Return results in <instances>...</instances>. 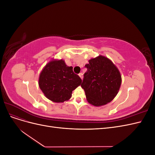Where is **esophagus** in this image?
Wrapping results in <instances>:
<instances>
[{
  "mask_svg": "<svg viewBox=\"0 0 155 155\" xmlns=\"http://www.w3.org/2000/svg\"><path fill=\"white\" fill-rule=\"evenodd\" d=\"M79 76L81 78V79H82L83 78V74L82 73H79Z\"/></svg>",
  "mask_w": 155,
  "mask_h": 155,
  "instance_id": "34e87169",
  "label": "esophagus"
}]
</instances>
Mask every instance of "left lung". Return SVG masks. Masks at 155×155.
<instances>
[{"label":"left lung","instance_id":"1","mask_svg":"<svg viewBox=\"0 0 155 155\" xmlns=\"http://www.w3.org/2000/svg\"><path fill=\"white\" fill-rule=\"evenodd\" d=\"M87 68L81 85L87 100L91 105L100 107L107 104L118 94L121 83L119 70L103 55L92 58L85 64Z\"/></svg>","mask_w":155,"mask_h":155}]
</instances>
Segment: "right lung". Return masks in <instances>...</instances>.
Returning <instances> with one entry per match:
<instances>
[{
    "instance_id": "obj_1",
    "label": "right lung",
    "mask_w": 155,
    "mask_h": 155,
    "mask_svg": "<svg viewBox=\"0 0 155 155\" xmlns=\"http://www.w3.org/2000/svg\"><path fill=\"white\" fill-rule=\"evenodd\" d=\"M72 68L63 59H53L46 64L39 75V86L48 100L63 103L71 97L72 91L82 81Z\"/></svg>"
}]
</instances>
